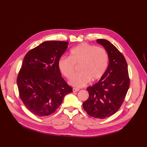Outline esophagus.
<instances>
[{"mask_svg":"<svg viewBox=\"0 0 147 147\" xmlns=\"http://www.w3.org/2000/svg\"><path fill=\"white\" fill-rule=\"evenodd\" d=\"M80 90L78 88H74L73 89H72V91H73V92H77V91H78Z\"/></svg>","mask_w":147,"mask_h":147,"instance_id":"obj_1","label":"esophagus"}]
</instances>
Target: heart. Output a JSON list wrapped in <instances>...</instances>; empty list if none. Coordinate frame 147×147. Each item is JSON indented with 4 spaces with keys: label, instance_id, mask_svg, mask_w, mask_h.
Returning a JSON list of instances; mask_svg holds the SVG:
<instances>
[{
    "label": "heart",
    "instance_id": "b5f03b06",
    "mask_svg": "<svg viewBox=\"0 0 147 147\" xmlns=\"http://www.w3.org/2000/svg\"><path fill=\"white\" fill-rule=\"evenodd\" d=\"M80 65V74L73 75L75 66ZM58 68L64 76L70 79L69 84L80 88L91 81H97L105 75L109 65V55L105 49L86 43L79 44L70 51L69 57L62 56L58 61Z\"/></svg>",
    "mask_w": 147,
    "mask_h": 147
}]
</instances>
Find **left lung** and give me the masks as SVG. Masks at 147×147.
Instances as JSON below:
<instances>
[{
    "label": "left lung",
    "instance_id": "1",
    "mask_svg": "<svg viewBox=\"0 0 147 147\" xmlns=\"http://www.w3.org/2000/svg\"><path fill=\"white\" fill-rule=\"evenodd\" d=\"M109 55V65L104 77L87 88L88 99L83 107L91 117L104 119L116 113L125 98L129 87L127 64L121 53L105 39H97Z\"/></svg>",
    "mask_w": 147,
    "mask_h": 147
}]
</instances>
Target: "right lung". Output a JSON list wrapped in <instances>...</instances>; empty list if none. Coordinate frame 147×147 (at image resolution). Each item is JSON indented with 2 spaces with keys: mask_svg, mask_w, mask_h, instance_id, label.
Instances as JSON below:
<instances>
[{
  "mask_svg": "<svg viewBox=\"0 0 147 147\" xmlns=\"http://www.w3.org/2000/svg\"><path fill=\"white\" fill-rule=\"evenodd\" d=\"M68 44L44 42L28 51L23 59L17 78L20 96L27 109L38 117L54 113L64 96L72 92L57 65Z\"/></svg>",
  "mask_w": 147,
  "mask_h": 147,
  "instance_id": "1",
  "label": "right lung"
}]
</instances>
